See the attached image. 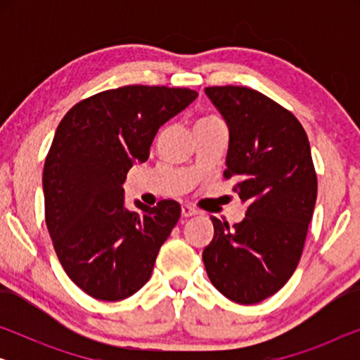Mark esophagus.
I'll return each mask as SVG.
<instances>
[{
    "label": "esophagus",
    "mask_w": 360,
    "mask_h": 360,
    "mask_svg": "<svg viewBox=\"0 0 360 360\" xmlns=\"http://www.w3.org/2000/svg\"><path fill=\"white\" fill-rule=\"evenodd\" d=\"M196 214H198V210L191 208L188 205L181 206V216H184V218H191V216H196Z\"/></svg>",
    "instance_id": "esophagus-1"
}]
</instances>
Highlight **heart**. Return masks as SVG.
I'll return each mask as SVG.
<instances>
[{"instance_id":"1","label":"heart","mask_w":360,"mask_h":360,"mask_svg":"<svg viewBox=\"0 0 360 360\" xmlns=\"http://www.w3.org/2000/svg\"><path fill=\"white\" fill-rule=\"evenodd\" d=\"M221 117L216 116V115H206L203 117H200L198 121H196V124H213V122H219Z\"/></svg>"}]
</instances>
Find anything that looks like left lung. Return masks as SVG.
<instances>
[{
	"mask_svg": "<svg viewBox=\"0 0 360 360\" xmlns=\"http://www.w3.org/2000/svg\"><path fill=\"white\" fill-rule=\"evenodd\" d=\"M205 93L229 127L224 179L248 205L229 228L211 216L213 240L203 250L211 283L240 304L277 293L303 254L318 180L303 126L288 110L248 86H208Z\"/></svg>",
	"mask_w": 360,
	"mask_h": 360,
	"instance_id": "1",
	"label": "left lung"
}]
</instances>
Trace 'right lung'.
<instances>
[{"mask_svg": "<svg viewBox=\"0 0 360 360\" xmlns=\"http://www.w3.org/2000/svg\"><path fill=\"white\" fill-rule=\"evenodd\" d=\"M190 88L127 85L82 100L63 116L44 164L46 224L63 270L103 302L134 295L180 218L162 200L124 208L127 172L146 162L157 131L190 105Z\"/></svg>", "mask_w": 360, "mask_h": 360, "instance_id": "1", "label": "right lung"}]
</instances>
